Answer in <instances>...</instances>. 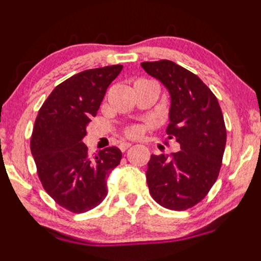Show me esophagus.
Instances as JSON below:
<instances>
[{
	"label": "esophagus",
	"instance_id": "obj_1",
	"mask_svg": "<svg viewBox=\"0 0 261 261\" xmlns=\"http://www.w3.org/2000/svg\"><path fill=\"white\" fill-rule=\"evenodd\" d=\"M132 144L130 143H121L119 144V149H121V151H125L128 148H130Z\"/></svg>",
	"mask_w": 261,
	"mask_h": 261
}]
</instances>
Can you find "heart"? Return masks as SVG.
<instances>
[{
  "mask_svg": "<svg viewBox=\"0 0 261 261\" xmlns=\"http://www.w3.org/2000/svg\"><path fill=\"white\" fill-rule=\"evenodd\" d=\"M124 133H125V136H128L130 138L139 137L140 133H142V128H140L139 125H129L128 128H125Z\"/></svg>",
  "mask_w": 261,
  "mask_h": 261,
  "instance_id": "obj_1",
  "label": "heart"
}]
</instances>
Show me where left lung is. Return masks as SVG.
<instances>
[{
    "label": "left lung",
    "mask_w": 261,
    "mask_h": 261,
    "mask_svg": "<svg viewBox=\"0 0 261 261\" xmlns=\"http://www.w3.org/2000/svg\"><path fill=\"white\" fill-rule=\"evenodd\" d=\"M142 67L170 93L166 133L180 145L171 158L151 155L146 171L149 192L166 209H189L206 197L221 168L226 146L221 107L198 75L172 61L143 62Z\"/></svg>",
    "instance_id": "8db88e82"
}]
</instances>
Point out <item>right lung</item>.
I'll use <instances>...</instances> for the list:
<instances>
[{"mask_svg":"<svg viewBox=\"0 0 261 261\" xmlns=\"http://www.w3.org/2000/svg\"><path fill=\"white\" fill-rule=\"evenodd\" d=\"M122 68L116 64L72 75L52 90L35 119L30 150L38 176L47 194L72 213H87L102 203L107 177L122 159L116 146L89 156L83 143L87 124Z\"/></svg>","mask_w":261,"mask_h":261,"instance_id":"obj_1","label":"right lung"}]
</instances>
